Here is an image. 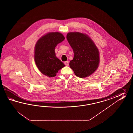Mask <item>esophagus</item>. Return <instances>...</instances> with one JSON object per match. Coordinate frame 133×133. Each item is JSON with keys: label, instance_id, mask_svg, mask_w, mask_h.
Listing matches in <instances>:
<instances>
[{"label": "esophagus", "instance_id": "34e87169", "mask_svg": "<svg viewBox=\"0 0 133 133\" xmlns=\"http://www.w3.org/2000/svg\"><path fill=\"white\" fill-rule=\"evenodd\" d=\"M64 64H65V65H66V66H68L69 65V62L68 61H65L64 62Z\"/></svg>", "mask_w": 133, "mask_h": 133}]
</instances>
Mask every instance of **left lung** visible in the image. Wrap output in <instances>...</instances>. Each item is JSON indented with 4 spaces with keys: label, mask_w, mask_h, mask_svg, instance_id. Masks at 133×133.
I'll use <instances>...</instances> for the list:
<instances>
[{
    "label": "left lung",
    "mask_w": 133,
    "mask_h": 133,
    "mask_svg": "<svg viewBox=\"0 0 133 133\" xmlns=\"http://www.w3.org/2000/svg\"><path fill=\"white\" fill-rule=\"evenodd\" d=\"M68 42L73 48V59L69 65L76 76L80 78L89 76L96 70L99 63V53L93 41L87 35L79 32L67 34Z\"/></svg>",
    "instance_id": "obj_1"
}]
</instances>
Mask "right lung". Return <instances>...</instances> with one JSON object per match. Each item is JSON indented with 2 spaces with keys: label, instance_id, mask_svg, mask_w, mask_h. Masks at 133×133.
Returning a JSON list of instances; mask_svg holds the SVG:
<instances>
[{
  "label": "right lung",
  "instance_id": "add662e5",
  "mask_svg": "<svg viewBox=\"0 0 133 133\" xmlns=\"http://www.w3.org/2000/svg\"><path fill=\"white\" fill-rule=\"evenodd\" d=\"M65 37L59 32H51L41 37L35 48V61L37 67L44 75L54 77L65 65L56 56L55 48Z\"/></svg>",
  "mask_w": 133,
  "mask_h": 133
}]
</instances>
